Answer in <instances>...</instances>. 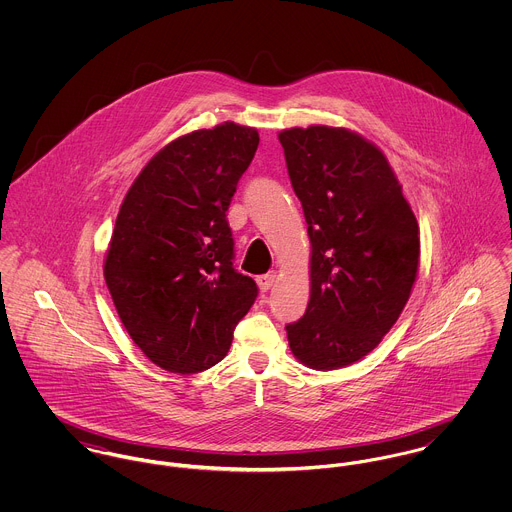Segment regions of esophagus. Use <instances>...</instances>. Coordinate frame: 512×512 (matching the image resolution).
Masks as SVG:
<instances>
[{"label":"esophagus","instance_id":"esophagus-1","mask_svg":"<svg viewBox=\"0 0 512 512\" xmlns=\"http://www.w3.org/2000/svg\"><path fill=\"white\" fill-rule=\"evenodd\" d=\"M256 282H258V288H260L262 292H268V290L274 286V282H276V272H268V274H264V276H258Z\"/></svg>","mask_w":512,"mask_h":512}]
</instances>
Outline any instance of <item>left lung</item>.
<instances>
[{"label":"left lung","instance_id":"left-lung-1","mask_svg":"<svg viewBox=\"0 0 512 512\" xmlns=\"http://www.w3.org/2000/svg\"><path fill=\"white\" fill-rule=\"evenodd\" d=\"M311 242V292L286 325L293 357L335 370L366 357L398 321L418 276L420 228L384 153L331 126L280 132Z\"/></svg>","mask_w":512,"mask_h":512}]
</instances>
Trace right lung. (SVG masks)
I'll list each match as a JSON object with an SVG mask.
<instances>
[{"label":"right lung","mask_w":512,"mask_h":512,"mask_svg":"<svg viewBox=\"0 0 512 512\" xmlns=\"http://www.w3.org/2000/svg\"><path fill=\"white\" fill-rule=\"evenodd\" d=\"M258 130L224 122L159 149L120 207L104 280L132 341L169 372L222 361L258 286L232 268L226 220Z\"/></svg>","instance_id":"1"}]
</instances>
